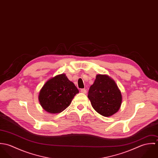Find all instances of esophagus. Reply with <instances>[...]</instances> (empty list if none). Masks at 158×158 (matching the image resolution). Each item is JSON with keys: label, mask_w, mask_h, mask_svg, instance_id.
I'll use <instances>...</instances> for the list:
<instances>
[{"label": "esophagus", "mask_w": 158, "mask_h": 158, "mask_svg": "<svg viewBox=\"0 0 158 158\" xmlns=\"http://www.w3.org/2000/svg\"><path fill=\"white\" fill-rule=\"evenodd\" d=\"M80 92H81V93H83V94H86V92H87V91H86V90L85 89H81L80 90Z\"/></svg>", "instance_id": "1"}]
</instances>
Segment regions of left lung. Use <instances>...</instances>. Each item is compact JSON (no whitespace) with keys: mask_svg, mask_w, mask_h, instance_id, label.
<instances>
[{"mask_svg":"<svg viewBox=\"0 0 158 158\" xmlns=\"http://www.w3.org/2000/svg\"><path fill=\"white\" fill-rule=\"evenodd\" d=\"M88 97L93 108L100 114L109 117L117 113L122 103L121 92L114 81L106 75H97L90 86Z\"/></svg>","mask_w":158,"mask_h":158,"instance_id":"left-lung-1","label":"left lung"}]
</instances>
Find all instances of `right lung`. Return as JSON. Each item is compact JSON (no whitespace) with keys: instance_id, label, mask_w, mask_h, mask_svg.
<instances>
[{"instance_id":"1","label":"right lung","mask_w":158,"mask_h":158,"mask_svg":"<svg viewBox=\"0 0 158 158\" xmlns=\"http://www.w3.org/2000/svg\"><path fill=\"white\" fill-rule=\"evenodd\" d=\"M79 91L68 80L65 74L50 79L42 88L39 95L41 105L47 112L55 114L64 111Z\"/></svg>"}]
</instances>
